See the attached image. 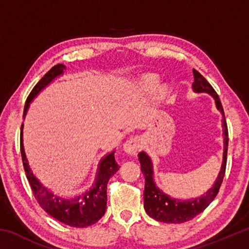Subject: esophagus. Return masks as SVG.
Here are the masks:
<instances>
[{"label": "esophagus", "mask_w": 249, "mask_h": 249, "mask_svg": "<svg viewBox=\"0 0 249 249\" xmlns=\"http://www.w3.org/2000/svg\"><path fill=\"white\" fill-rule=\"evenodd\" d=\"M140 147H141L140 138L137 136H132L124 142L123 150L128 156H135L137 154V151L140 150Z\"/></svg>", "instance_id": "1"}]
</instances>
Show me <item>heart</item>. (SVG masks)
Here are the masks:
<instances>
[{"label":"heart","mask_w":249,"mask_h":249,"mask_svg":"<svg viewBox=\"0 0 249 249\" xmlns=\"http://www.w3.org/2000/svg\"><path fill=\"white\" fill-rule=\"evenodd\" d=\"M156 84V79L153 77H147L144 79V81H142V86L147 89H153Z\"/></svg>","instance_id":"heart-1"}]
</instances>
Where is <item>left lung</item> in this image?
<instances>
[{
  "mask_svg": "<svg viewBox=\"0 0 249 249\" xmlns=\"http://www.w3.org/2000/svg\"><path fill=\"white\" fill-rule=\"evenodd\" d=\"M193 77L195 82L192 84L193 91L201 93L205 92L212 95L215 100V104L218 111L223 115V132H224V153H223V162L222 167L218 174L215 182L212 185V188L209 189L203 196L196 199L190 200H178L172 199L169 196L163 193L154 182V171L153 163L150 158L146 153L142 151L138 154V159L141 162V169L142 175L145 177V190H144V208L146 213L150 217L158 222L163 223H184L192 220L197 214L208 208L209 204L214 200L220 190L223 178L225 176L226 169V156H227V146H229V130H227V124L224 116V109H223L222 103L218 98L215 90L212 86L206 81V79L200 72H197L196 69H193Z\"/></svg>",
  "mask_w": 249,
  "mask_h": 249,
  "instance_id": "obj_1",
  "label": "left lung"
}]
</instances>
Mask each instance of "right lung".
Returning a JSON list of instances; mask_svg holds the SVG:
<instances>
[{
    "label": "right lung",
    "instance_id": "obj_1",
    "mask_svg": "<svg viewBox=\"0 0 249 249\" xmlns=\"http://www.w3.org/2000/svg\"><path fill=\"white\" fill-rule=\"evenodd\" d=\"M64 69H66L64 65L58 64L53 66L39 80V82L34 87V89L29 93L26 100L24 107V115L26 114L29 103L32 102V100L46 86H48L54 78L64 73ZM20 129H22L20 130V134H22V136H20V153H22L24 170L26 172V177L29 184H31L34 196H35L37 202H38L41 208L49 215H52L59 222L72 227H87L98 222L104 215L105 210H107V187L108 180L120 169V166L115 161L114 151H112L111 154L107 155L103 159H101L95 182L92 185L90 190L75 197L65 199V197L54 196L53 192H50L47 188H45L35 178V176L33 175L24 151L23 124Z\"/></svg>",
    "mask_w": 249,
    "mask_h": 249
}]
</instances>
